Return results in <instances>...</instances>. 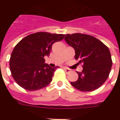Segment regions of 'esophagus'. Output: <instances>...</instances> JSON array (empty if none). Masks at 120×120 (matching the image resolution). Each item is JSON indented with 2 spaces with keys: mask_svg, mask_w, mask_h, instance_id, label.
I'll list each match as a JSON object with an SVG mask.
<instances>
[{
  "mask_svg": "<svg viewBox=\"0 0 120 120\" xmlns=\"http://www.w3.org/2000/svg\"><path fill=\"white\" fill-rule=\"evenodd\" d=\"M64 70L66 71V73H69V72H70V71H71V70L69 69V68H67V67H64Z\"/></svg>",
  "mask_w": 120,
  "mask_h": 120,
  "instance_id": "1",
  "label": "esophagus"
}]
</instances>
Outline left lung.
<instances>
[{
  "mask_svg": "<svg viewBox=\"0 0 120 120\" xmlns=\"http://www.w3.org/2000/svg\"><path fill=\"white\" fill-rule=\"evenodd\" d=\"M66 42L73 47L75 59L83 64L82 72L77 71L79 79L70 83L82 91L98 89L108 79L111 71L112 60L109 49L94 37L82 34H67Z\"/></svg>",
  "mask_w": 120,
  "mask_h": 120,
  "instance_id": "8db88e82",
  "label": "left lung"
}]
</instances>
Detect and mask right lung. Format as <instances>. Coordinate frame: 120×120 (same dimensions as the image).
<instances>
[{
    "label": "right lung",
    "mask_w": 120,
    "mask_h": 120,
    "mask_svg": "<svg viewBox=\"0 0 120 120\" xmlns=\"http://www.w3.org/2000/svg\"><path fill=\"white\" fill-rule=\"evenodd\" d=\"M65 35L37 32L22 39L14 47L10 58V70L17 83L29 91L45 87L52 80L56 68L45 63L55 42Z\"/></svg>",
    "instance_id": "1"
}]
</instances>
